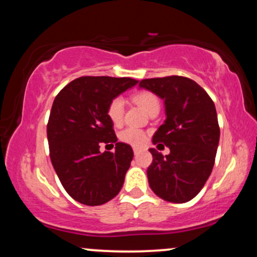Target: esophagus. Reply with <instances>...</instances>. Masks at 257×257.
<instances>
[{
	"label": "esophagus",
	"instance_id": "esophagus-1",
	"mask_svg": "<svg viewBox=\"0 0 257 257\" xmlns=\"http://www.w3.org/2000/svg\"><path fill=\"white\" fill-rule=\"evenodd\" d=\"M140 147H138V146H134V147H133V151H134V153H135V155H137V153H139V152H140Z\"/></svg>",
	"mask_w": 257,
	"mask_h": 257
}]
</instances>
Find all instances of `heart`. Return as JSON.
Wrapping results in <instances>:
<instances>
[{
  "label": "heart",
  "instance_id": "b5f03b06",
  "mask_svg": "<svg viewBox=\"0 0 257 257\" xmlns=\"http://www.w3.org/2000/svg\"><path fill=\"white\" fill-rule=\"evenodd\" d=\"M134 101L143 107L147 113H151L152 111L158 110L159 111V100L155 94H152L151 91H138L137 94H134L133 96ZM123 112H124V101L120 98L113 99L110 102L107 108V114L108 118L111 119V122L113 124L118 125L120 124L123 119ZM119 139L123 143L131 144V145L139 146L141 144L145 143L146 140V134L141 129L137 128H126L123 132H120Z\"/></svg>",
  "mask_w": 257,
  "mask_h": 257
}]
</instances>
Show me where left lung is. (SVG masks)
<instances>
[{
	"label": "left lung",
	"mask_w": 257,
	"mask_h": 257,
	"mask_svg": "<svg viewBox=\"0 0 257 257\" xmlns=\"http://www.w3.org/2000/svg\"><path fill=\"white\" fill-rule=\"evenodd\" d=\"M139 88L164 101L166 120L152 143L170 150L163 156L150 149L153 156L147 169L150 187L167 202H188L200 192L216 157L220 128L213 100L198 83L181 76L143 79Z\"/></svg>",
	"instance_id": "1"
}]
</instances>
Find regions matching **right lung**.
<instances>
[{"label": "right lung", "mask_w": 257, "mask_h": 257, "mask_svg": "<svg viewBox=\"0 0 257 257\" xmlns=\"http://www.w3.org/2000/svg\"><path fill=\"white\" fill-rule=\"evenodd\" d=\"M137 79L79 77L59 91L47 125L49 153L61 185L73 199L101 205L118 194L134 157L131 145L118 143L107 108ZM102 143L114 153L99 152Z\"/></svg>", "instance_id": "obj_1"}]
</instances>
